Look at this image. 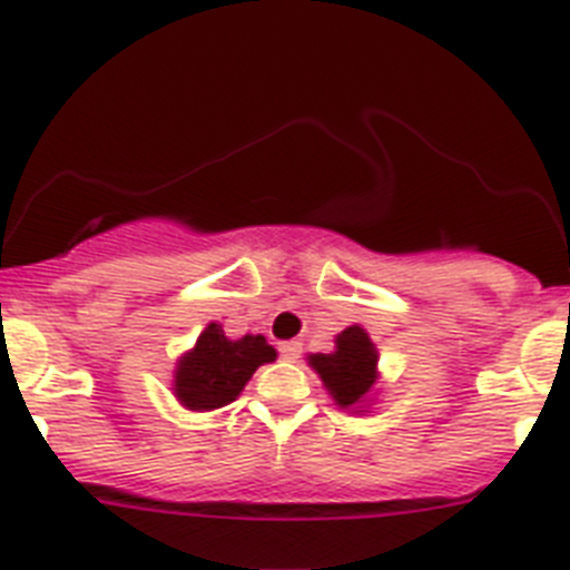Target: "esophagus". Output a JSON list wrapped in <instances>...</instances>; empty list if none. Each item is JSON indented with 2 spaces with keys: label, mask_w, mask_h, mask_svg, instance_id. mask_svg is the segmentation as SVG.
<instances>
[{
  "label": "esophagus",
  "mask_w": 570,
  "mask_h": 570,
  "mask_svg": "<svg viewBox=\"0 0 570 570\" xmlns=\"http://www.w3.org/2000/svg\"><path fill=\"white\" fill-rule=\"evenodd\" d=\"M278 350H281V358L298 361L301 358V350H304V346H301V341H284V344H281Z\"/></svg>",
  "instance_id": "obj_1"
}]
</instances>
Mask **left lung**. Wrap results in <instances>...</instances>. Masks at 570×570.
I'll use <instances>...</instances> for the list:
<instances>
[{"label":"left lung","mask_w":570,"mask_h":570,"mask_svg":"<svg viewBox=\"0 0 570 570\" xmlns=\"http://www.w3.org/2000/svg\"><path fill=\"white\" fill-rule=\"evenodd\" d=\"M306 364L324 381L326 393L341 410L367 413V402L379 384V350L361 324L335 335L333 353H309Z\"/></svg>","instance_id":"left-lung-1"}]
</instances>
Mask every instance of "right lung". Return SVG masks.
Masks as SVG:
<instances>
[{"mask_svg":"<svg viewBox=\"0 0 570 570\" xmlns=\"http://www.w3.org/2000/svg\"><path fill=\"white\" fill-rule=\"evenodd\" d=\"M275 358L278 353L275 346L266 344L264 335H244L232 341L224 326L212 321L197 335L195 346L177 358L171 393L191 413H209L235 402L252 373Z\"/></svg>","mask_w":570,"mask_h":570,"instance_id":"add662e5","label":"right lung"}]
</instances>
